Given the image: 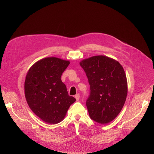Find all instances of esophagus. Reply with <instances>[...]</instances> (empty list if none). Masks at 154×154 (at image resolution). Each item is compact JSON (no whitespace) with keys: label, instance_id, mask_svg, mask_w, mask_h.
<instances>
[{"label":"esophagus","instance_id":"obj_1","mask_svg":"<svg viewBox=\"0 0 154 154\" xmlns=\"http://www.w3.org/2000/svg\"><path fill=\"white\" fill-rule=\"evenodd\" d=\"M75 98H76V101H78V100H79V98H80V95H79V94H77L76 95H75Z\"/></svg>","mask_w":154,"mask_h":154}]
</instances>
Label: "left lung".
I'll list each match as a JSON object with an SVG mask.
<instances>
[{
    "label": "left lung",
    "mask_w": 154,
    "mask_h": 154,
    "mask_svg": "<svg viewBox=\"0 0 154 154\" xmlns=\"http://www.w3.org/2000/svg\"><path fill=\"white\" fill-rule=\"evenodd\" d=\"M90 85L86 105L90 118L101 124L113 120L122 109L128 94L125 70L116 60L104 56L80 62Z\"/></svg>",
    "instance_id": "8db88e82"
}]
</instances>
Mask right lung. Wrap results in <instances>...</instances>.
<instances>
[{
	"mask_svg": "<svg viewBox=\"0 0 154 154\" xmlns=\"http://www.w3.org/2000/svg\"><path fill=\"white\" fill-rule=\"evenodd\" d=\"M70 62L57 57L43 59L29 69L25 81L27 103L48 124H57L76 99L69 96L61 76Z\"/></svg>",
	"mask_w": 154,
	"mask_h": 154,
	"instance_id": "1",
	"label": "right lung"
}]
</instances>
